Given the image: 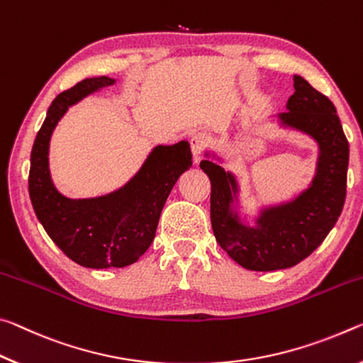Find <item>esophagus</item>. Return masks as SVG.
I'll return each instance as SVG.
<instances>
[{
    "mask_svg": "<svg viewBox=\"0 0 363 363\" xmlns=\"http://www.w3.org/2000/svg\"><path fill=\"white\" fill-rule=\"evenodd\" d=\"M191 151H193V159H194V164H199L201 162V154H203V150L206 147V143L207 138L204 133H196L191 136Z\"/></svg>",
    "mask_w": 363,
    "mask_h": 363,
    "instance_id": "obj_1",
    "label": "esophagus"
}]
</instances>
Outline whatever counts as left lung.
I'll return each instance as SVG.
<instances>
[{
    "instance_id": "left-lung-1",
    "label": "left lung",
    "mask_w": 363,
    "mask_h": 363,
    "mask_svg": "<svg viewBox=\"0 0 363 363\" xmlns=\"http://www.w3.org/2000/svg\"><path fill=\"white\" fill-rule=\"evenodd\" d=\"M286 112L272 116L280 130L296 132L317 145L315 172L293 198L255 201L249 213L236 174L217 150H207L201 169L211 180L212 230L225 252L242 269L272 272L299 264L322 245L341 216L346 199L349 143L331 101L296 74Z\"/></svg>"
}]
</instances>
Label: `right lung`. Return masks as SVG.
<instances>
[{
    "label": "right lung",
    "mask_w": 363,
    "mask_h": 363,
    "mask_svg": "<svg viewBox=\"0 0 363 363\" xmlns=\"http://www.w3.org/2000/svg\"><path fill=\"white\" fill-rule=\"evenodd\" d=\"M108 75L91 77L57 94L35 138L28 193L48 236L75 264L111 269L135 264L156 236L162 207L178 178L191 169L189 143L157 145L138 172L116 191L96 198H67L52 183L50 143L59 121L83 98L112 86Z\"/></svg>",
    "instance_id": "1"
}]
</instances>
